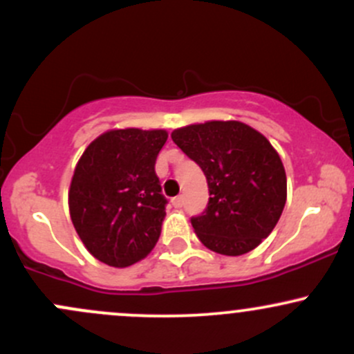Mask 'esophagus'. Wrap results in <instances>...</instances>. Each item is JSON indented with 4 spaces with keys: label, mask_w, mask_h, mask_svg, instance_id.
Returning a JSON list of instances; mask_svg holds the SVG:
<instances>
[{
    "label": "esophagus",
    "mask_w": 354,
    "mask_h": 354,
    "mask_svg": "<svg viewBox=\"0 0 354 354\" xmlns=\"http://www.w3.org/2000/svg\"><path fill=\"white\" fill-rule=\"evenodd\" d=\"M183 205H185V198H183V196L173 198V206H174V208H181Z\"/></svg>",
    "instance_id": "1"
}]
</instances>
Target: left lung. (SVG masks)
Here are the masks:
<instances>
[{"instance_id": "left-lung-1", "label": "left lung", "mask_w": 354, "mask_h": 354, "mask_svg": "<svg viewBox=\"0 0 354 354\" xmlns=\"http://www.w3.org/2000/svg\"><path fill=\"white\" fill-rule=\"evenodd\" d=\"M171 138L208 181V206L191 218L200 241L226 256L254 250L286 203V173L276 149L239 121L189 124L174 129Z\"/></svg>"}]
</instances>
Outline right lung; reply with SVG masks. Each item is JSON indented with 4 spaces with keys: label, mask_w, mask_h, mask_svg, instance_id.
<instances>
[{
    "label": "right lung",
    "mask_w": 354,
    "mask_h": 354,
    "mask_svg": "<svg viewBox=\"0 0 354 354\" xmlns=\"http://www.w3.org/2000/svg\"><path fill=\"white\" fill-rule=\"evenodd\" d=\"M165 129H113L84 149L73 174L70 214L86 250L101 263L131 266L151 253L168 200L154 171Z\"/></svg>",
    "instance_id": "right-lung-1"
}]
</instances>
